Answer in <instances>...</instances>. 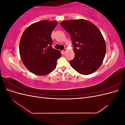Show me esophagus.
<instances>
[{
    "label": "esophagus",
    "instance_id": "obj_1",
    "mask_svg": "<svg viewBox=\"0 0 125 125\" xmlns=\"http://www.w3.org/2000/svg\"><path fill=\"white\" fill-rule=\"evenodd\" d=\"M67 48H65V49H63V50H62V54H65V52H66V51H67Z\"/></svg>",
    "mask_w": 125,
    "mask_h": 125
}]
</instances>
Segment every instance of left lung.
Returning a JSON list of instances; mask_svg holds the SVG:
<instances>
[{
  "label": "left lung",
  "mask_w": 125,
  "mask_h": 125,
  "mask_svg": "<svg viewBox=\"0 0 125 125\" xmlns=\"http://www.w3.org/2000/svg\"><path fill=\"white\" fill-rule=\"evenodd\" d=\"M60 24L69 33L74 58L71 66L81 74L88 75L101 66L106 53V43L100 30L84 19L67 20Z\"/></svg>",
  "instance_id": "obj_1"
}]
</instances>
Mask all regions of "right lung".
<instances>
[{"instance_id":"obj_1","label":"right lung","mask_w":125,"mask_h":125,"mask_svg":"<svg viewBox=\"0 0 125 125\" xmlns=\"http://www.w3.org/2000/svg\"><path fill=\"white\" fill-rule=\"evenodd\" d=\"M57 24L56 21H40L30 25L22 34L19 44L21 59L34 74L50 73L62 56L60 51L52 47L51 34Z\"/></svg>"}]
</instances>
